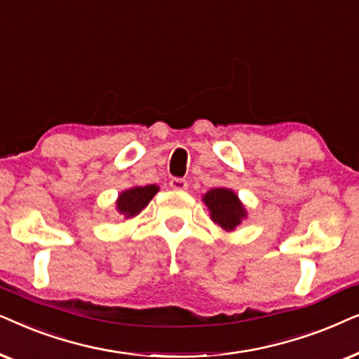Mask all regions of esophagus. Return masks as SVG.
<instances>
[{"label":"esophagus","mask_w":359,"mask_h":359,"mask_svg":"<svg viewBox=\"0 0 359 359\" xmlns=\"http://www.w3.org/2000/svg\"><path fill=\"white\" fill-rule=\"evenodd\" d=\"M187 187H189L187 180H184V179H172L170 180V189L177 190V192H184V190H187Z\"/></svg>","instance_id":"1"}]
</instances>
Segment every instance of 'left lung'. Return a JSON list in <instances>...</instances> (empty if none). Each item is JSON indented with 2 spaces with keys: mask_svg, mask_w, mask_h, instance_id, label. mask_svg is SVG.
Returning <instances> with one entry per match:
<instances>
[{
  "mask_svg": "<svg viewBox=\"0 0 359 359\" xmlns=\"http://www.w3.org/2000/svg\"><path fill=\"white\" fill-rule=\"evenodd\" d=\"M202 202L210 212V219L224 231H235L248 218V210L235 190L228 187L210 189L202 197Z\"/></svg>",
  "mask_w": 359,
  "mask_h": 359,
  "instance_id": "left-lung-1",
  "label": "left lung"
}]
</instances>
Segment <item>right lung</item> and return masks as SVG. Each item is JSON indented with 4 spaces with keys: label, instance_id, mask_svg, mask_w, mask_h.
<instances>
[{
    "label": "right lung",
    "instance_id": "obj_1",
    "mask_svg": "<svg viewBox=\"0 0 359 359\" xmlns=\"http://www.w3.org/2000/svg\"><path fill=\"white\" fill-rule=\"evenodd\" d=\"M159 192V187L157 185H135V187H130L123 190L121 194L118 195L116 202H114V208L119 215H123L124 218H133L137 217L142 210H144L154 195Z\"/></svg>",
    "mask_w": 359,
    "mask_h": 359
}]
</instances>
